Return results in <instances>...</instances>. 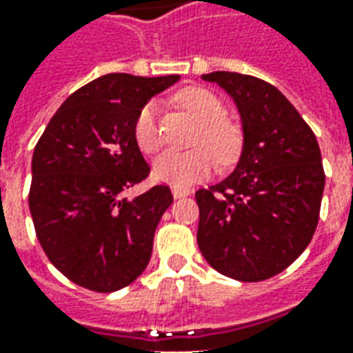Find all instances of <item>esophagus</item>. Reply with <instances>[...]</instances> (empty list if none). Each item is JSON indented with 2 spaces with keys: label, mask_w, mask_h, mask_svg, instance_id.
Wrapping results in <instances>:
<instances>
[{
  "label": "esophagus",
  "mask_w": 353,
  "mask_h": 353,
  "mask_svg": "<svg viewBox=\"0 0 353 353\" xmlns=\"http://www.w3.org/2000/svg\"><path fill=\"white\" fill-rule=\"evenodd\" d=\"M172 194H174V199H185V196H189V191L183 189V187H172Z\"/></svg>",
  "instance_id": "34e87169"
}]
</instances>
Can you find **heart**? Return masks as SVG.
<instances>
[{
	"label": "heart",
	"instance_id": "1",
	"mask_svg": "<svg viewBox=\"0 0 353 353\" xmlns=\"http://www.w3.org/2000/svg\"><path fill=\"white\" fill-rule=\"evenodd\" d=\"M183 105L202 123L200 141L208 143L216 153H211L208 147H194L189 151L168 149L157 157L153 164V176L162 183L174 187H189L200 179L208 177L215 168V157L221 162L232 161L240 147L238 130L225 117V105L212 90L200 87L185 88L179 94ZM157 101H147L139 109L134 121V139L143 153H154L161 147V132L157 126Z\"/></svg>",
	"mask_w": 353,
	"mask_h": 353
}]
</instances>
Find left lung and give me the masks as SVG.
Returning <instances> with one entry per match:
<instances>
[{"mask_svg":"<svg viewBox=\"0 0 353 353\" xmlns=\"http://www.w3.org/2000/svg\"><path fill=\"white\" fill-rule=\"evenodd\" d=\"M234 100L242 153L234 172L196 191V242L217 272L263 281L285 270L310 244L325 187L318 139L291 101L263 79L204 73Z\"/></svg>","mask_w":353,"mask_h":353,"instance_id":"8db88e82","label":"left lung"}]
</instances>
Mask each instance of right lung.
I'll list each match as a JSON object with an SVG mask.
<instances>
[{
    "label": "right lung",
    "instance_id": "1",
    "mask_svg": "<svg viewBox=\"0 0 353 353\" xmlns=\"http://www.w3.org/2000/svg\"><path fill=\"white\" fill-rule=\"evenodd\" d=\"M179 75L108 73L73 92L50 119L32 157L30 212L52 265L81 288L111 293L145 270L166 185L134 199L149 176L134 139L138 111Z\"/></svg>",
    "mask_w": 353,
    "mask_h": 353
}]
</instances>
